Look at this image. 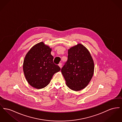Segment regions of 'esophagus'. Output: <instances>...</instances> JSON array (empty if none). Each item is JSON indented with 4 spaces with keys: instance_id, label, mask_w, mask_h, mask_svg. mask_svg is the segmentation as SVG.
<instances>
[{
    "instance_id": "esophagus-1",
    "label": "esophagus",
    "mask_w": 122,
    "mask_h": 122,
    "mask_svg": "<svg viewBox=\"0 0 122 122\" xmlns=\"http://www.w3.org/2000/svg\"><path fill=\"white\" fill-rule=\"evenodd\" d=\"M58 66L60 67V68H61V67H62V63H59L58 64Z\"/></svg>"
}]
</instances>
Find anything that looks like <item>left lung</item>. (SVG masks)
Segmentation results:
<instances>
[{"instance_id":"left-lung-1","label":"left lung","mask_w":122,"mask_h":122,"mask_svg":"<svg viewBox=\"0 0 122 122\" xmlns=\"http://www.w3.org/2000/svg\"><path fill=\"white\" fill-rule=\"evenodd\" d=\"M61 71L70 89L79 91L84 88L94 72V63L89 51L81 44L71 48L68 50L67 61Z\"/></svg>"}]
</instances>
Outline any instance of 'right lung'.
Returning <instances> with one entry per match:
<instances>
[{"instance_id":"right-lung-1","label":"right lung","mask_w":122,"mask_h":122,"mask_svg":"<svg viewBox=\"0 0 122 122\" xmlns=\"http://www.w3.org/2000/svg\"><path fill=\"white\" fill-rule=\"evenodd\" d=\"M51 48L41 42L34 46L26 54L23 65L25 78L34 87L41 89L50 82L53 75L60 71L53 61Z\"/></svg>"}]
</instances>
